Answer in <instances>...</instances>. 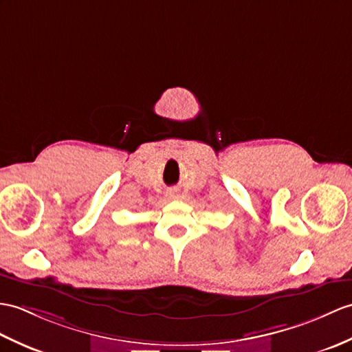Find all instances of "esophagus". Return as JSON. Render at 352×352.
I'll return each mask as SVG.
<instances>
[{
	"mask_svg": "<svg viewBox=\"0 0 352 352\" xmlns=\"http://www.w3.org/2000/svg\"><path fill=\"white\" fill-rule=\"evenodd\" d=\"M169 198H173V199H175V198H178V196L174 193V192H169Z\"/></svg>",
	"mask_w": 352,
	"mask_h": 352,
	"instance_id": "1",
	"label": "esophagus"
}]
</instances>
